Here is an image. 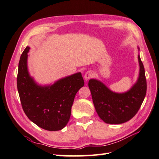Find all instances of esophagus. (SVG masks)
Masks as SVG:
<instances>
[{
	"label": "esophagus",
	"instance_id": "34e87169",
	"mask_svg": "<svg viewBox=\"0 0 159 159\" xmlns=\"http://www.w3.org/2000/svg\"><path fill=\"white\" fill-rule=\"evenodd\" d=\"M92 77V74L91 71H88L87 72H85V74L84 75V78L85 80H88L89 79H91Z\"/></svg>",
	"mask_w": 159,
	"mask_h": 159
}]
</instances>
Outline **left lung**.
Listing matches in <instances>:
<instances>
[{
    "mask_svg": "<svg viewBox=\"0 0 159 159\" xmlns=\"http://www.w3.org/2000/svg\"><path fill=\"white\" fill-rule=\"evenodd\" d=\"M139 78L131 89L125 93H115L95 79L89 80L92 101L98 115L103 122L111 125L125 123L134 117L140 109L147 92L145 68L140 56Z\"/></svg>",
    "mask_w": 159,
    "mask_h": 159,
    "instance_id": "8db88e82",
    "label": "left lung"
}]
</instances>
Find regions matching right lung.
Returning a JSON list of instances; mask_svg holds the SVG:
<instances>
[{
	"label": "right lung",
	"mask_w": 159,
	"mask_h": 159,
	"mask_svg": "<svg viewBox=\"0 0 159 159\" xmlns=\"http://www.w3.org/2000/svg\"><path fill=\"white\" fill-rule=\"evenodd\" d=\"M27 47L19 62L17 89L25 114L39 127L59 131L70 120L71 106L77 92L84 85L81 73L62 79L51 86H39L29 76Z\"/></svg>",
	"instance_id": "1"
}]
</instances>
